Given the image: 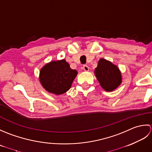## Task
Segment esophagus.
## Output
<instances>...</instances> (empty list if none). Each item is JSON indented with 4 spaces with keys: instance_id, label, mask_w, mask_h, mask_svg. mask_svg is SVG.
<instances>
[{
    "instance_id": "34e87169",
    "label": "esophagus",
    "mask_w": 152,
    "mask_h": 152,
    "mask_svg": "<svg viewBox=\"0 0 152 152\" xmlns=\"http://www.w3.org/2000/svg\"><path fill=\"white\" fill-rule=\"evenodd\" d=\"M83 69H84L85 72H88V71L89 70V67L88 66H86V65H84L83 67Z\"/></svg>"
}]
</instances>
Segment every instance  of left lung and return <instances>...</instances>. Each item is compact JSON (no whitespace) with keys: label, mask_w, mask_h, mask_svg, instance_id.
Segmentation results:
<instances>
[{"label":"left lung","mask_w":152,"mask_h":152,"mask_svg":"<svg viewBox=\"0 0 152 152\" xmlns=\"http://www.w3.org/2000/svg\"><path fill=\"white\" fill-rule=\"evenodd\" d=\"M94 72L101 86L106 91H113L121 83L118 67L104 59H100Z\"/></svg>","instance_id":"left-lung-1"}]
</instances>
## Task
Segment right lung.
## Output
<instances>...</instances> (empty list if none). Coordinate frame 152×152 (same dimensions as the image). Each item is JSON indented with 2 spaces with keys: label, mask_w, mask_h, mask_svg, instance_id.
<instances>
[{
  "label": "right lung",
  "mask_w": 152,
  "mask_h": 152,
  "mask_svg": "<svg viewBox=\"0 0 152 152\" xmlns=\"http://www.w3.org/2000/svg\"><path fill=\"white\" fill-rule=\"evenodd\" d=\"M77 75V71L71 69L65 60L52 61L41 69L40 81L46 91L58 95L70 88Z\"/></svg>",
  "instance_id": "obj_1"
}]
</instances>
